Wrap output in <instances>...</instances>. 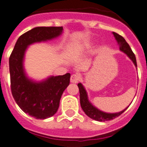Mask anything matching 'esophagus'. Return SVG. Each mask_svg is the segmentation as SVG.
Returning <instances> with one entry per match:
<instances>
[{
  "mask_svg": "<svg viewBox=\"0 0 147 147\" xmlns=\"http://www.w3.org/2000/svg\"><path fill=\"white\" fill-rule=\"evenodd\" d=\"M79 81V76L76 75V74H74L72 76H71V78H70V81H71V83L73 84H76Z\"/></svg>",
  "mask_w": 147,
  "mask_h": 147,
  "instance_id": "1",
  "label": "esophagus"
}]
</instances>
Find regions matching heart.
Instances as JSON below:
<instances>
[{
  "label": "heart",
  "mask_w": 147,
  "mask_h": 147,
  "mask_svg": "<svg viewBox=\"0 0 147 147\" xmlns=\"http://www.w3.org/2000/svg\"><path fill=\"white\" fill-rule=\"evenodd\" d=\"M92 44L90 42L86 43V44H84V45L83 46L81 47V49H80V50L78 51V52L82 53V52H85V51H88L89 49H90L91 47H92Z\"/></svg>",
  "instance_id": "b5f03b06"
}]
</instances>
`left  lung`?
Masks as SVG:
<instances>
[{
	"instance_id": "1",
	"label": "left lung",
	"mask_w": 147,
	"mask_h": 147,
	"mask_svg": "<svg viewBox=\"0 0 147 147\" xmlns=\"http://www.w3.org/2000/svg\"><path fill=\"white\" fill-rule=\"evenodd\" d=\"M112 34H113L115 39L117 42L118 45L119 47V50L121 51L122 52L125 53L127 56L129 57V58L130 59L134 64L135 67H137V61H136V57L135 55L133 53V51L131 49L130 46L125 39L121 36L120 35L117 34V33L113 32ZM78 87L79 88V92H80V103H81V106L82 110L84 111L86 114L91 119L96 120V121L99 122H105L108 121V120H111V119H114L117 117H119L120 114L125 111L127 108H129V106L125 108V109L121 111L117 112V113H106V112L100 111L99 109L95 107L90 102L88 98V96H87V92L85 90L84 85L81 83H78Z\"/></svg>"
}]
</instances>
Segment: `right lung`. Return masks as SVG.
I'll use <instances>...</instances> for the list:
<instances>
[{
    "instance_id": "obj_1",
    "label": "right lung",
    "mask_w": 147,
    "mask_h": 147,
    "mask_svg": "<svg viewBox=\"0 0 147 147\" xmlns=\"http://www.w3.org/2000/svg\"><path fill=\"white\" fill-rule=\"evenodd\" d=\"M63 27H36L17 40L9 60L12 94L19 108L36 119H45L56 113L63 92L69 86L70 74L49 76L42 81L30 78L24 66V56L32 44L56 39Z\"/></svg>"
}]
</instances>
